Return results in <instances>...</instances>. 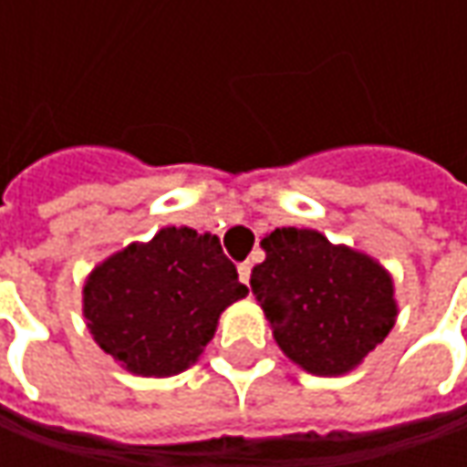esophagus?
I'll return each instance as SVG.
<instances>
[{
	"label": "esophagus",
	"instance_id": "obj_1",
	"mask_svg": "<svg viewBox=\"0 0 467 467\" xmlns=\"http://www.w3.org/2000/svg\"><path fill=\"white\" fill-rule=\"evenodd\" d=\"M249 278H252V265H249V262H242V265H239V280L249 285Z\"/></svg>",
	"mask_w": 467,
	"mask_h": 467
}]
</instances>
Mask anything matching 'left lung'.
<instances>
[{"instance_id":"8db88e82","label":"left lung","mask_w":467,"mask_h":467,"mask_svg":"<svg viewBox=\"0 0 467 467\" xmlns=\"http://www.w3.org/2000/svg\"><path fill=\"white\" fill-rule=\"evenodd\" d=\"M265 262L252 294L280 350L317 377L356 368L392 330V278L377 260L312 228H275L262 239Z\"/></svg>"}]
</instances>
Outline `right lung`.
Segmentation results:
<instances>
[{"label":"right lung","mask_w":467,"mask_h":467,"mask_svg":"<svg viewBox=\"0 0 467 467\" xmlns=\"http://www.w3.org/2000/svg\"><path fill=\"white\" fill-rule=\"evenodd\" d=\"M249 294L218 236L187 225L130 244L88 275L82 314L100 350L140 377H173L213 340L225 306Z\"/></svg>","instance_id":"right-lung-1"}]
</instances>
